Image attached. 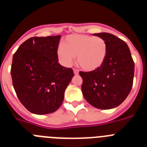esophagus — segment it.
<instances>
[{
	"label": "esophagus",
	"instance_id": "34e87169",
	"mask_svg": "<svg viewBox=\"0 0 147 147\" xmlns=\"http://www.w3.org/2000/svg\"><path fill=\"white\" fill-rule=\"evenodd\" d=\"M74 73L75 75H78V74H79V70L74 69Z\"/></svg>",
	"mask_w": 147,
	"mask_h": 147
}]
</instances>
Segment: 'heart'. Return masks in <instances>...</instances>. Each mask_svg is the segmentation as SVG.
<instances>
[{
    "instance_id": "1",
    "label": "heart",
    "mask_w": 147,
    "mask_h": 147,
    "mask_svg": "<svg viewBox=\"0 0 147 147\" xmlns=\"http://www.w3.org/2000/svg\"><path fill=\"white\" fill-rule=\"evenodd\" d=\"M107 54V42L103 38L84 34L67 36L62 46L57 50L58 60L62 65L69 67L76 57L78 65L88 71L101 67Z\"/></svg>"
}]
</instances>
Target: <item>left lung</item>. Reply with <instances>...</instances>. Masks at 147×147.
Segmentation results:
<instances>
[{"label":"left lung","instance_id":"left-lung-1","mask_svg":"<svg viewBox=\"0 0 147 147\" xmlns=\"http://www.w3.org/2000/svg\"><path fill=\"white\" fill-rule=\"evenodd\" d=\"M93 35L102 37L107 42V57L97 69L80 71L82 91L93 107L108 110L120 105L129 95L133 84L134 61L124 40L106 32Z\"/></svg>","mask_w":147,"mask_h":147}]
</instances>
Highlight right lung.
<instances>
[{"mask_svg": "<svg viewBox=\"0 0 147 147\" xmlns=\"http://www.w3.org/2000/svg\"><path fill=\"white\" fill-rule=\"evenodd\" d=\"M60 38L61 35L31 37L13 55V87L22 105L32 113L44 115L58 110L74 76L72 68L58 62Z\"/></svg>", "mask_w": 147, "mask_h": 147, "instance_id": "add662e5", "label": "right lung"}]
</instances>
